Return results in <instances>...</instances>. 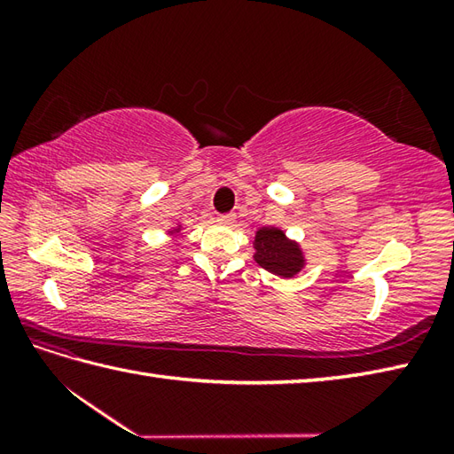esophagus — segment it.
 <instances>
[{
	"instance_id": "34e87169",
	"label": "esophagus",
	"mask_w": 454,
	"mask_h": 454,
	"mask_svg": "<svg viewBox=\"0 0 454 454\" xmlns=\"http://www.w3.org/2000/svg\"><path fill=\"white\" fill-rule=\"evenodd\" d=\"M234 220H236L234 215H218V216H216V222H218V224H222V226L234 224Z\"/></svg>"
}]
</instances>
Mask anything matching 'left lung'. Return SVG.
Returning a JSON list of instances; mask_svg holds the SVG:
<instances>
[{
    "mask_svg": "<svg viewBox=\"0 0 454 454\" xmlns=\"http://www.w3.org/2000/svg\"><path fill=\"white\" fill-rule=\"evenodd\" d=\"M255 262L278 277H294L304 265V257L296 244L288 242L283 230L262 228L255 234Z\"/></svg>",
    "mask_w": 454,
    "mask_h": 454,
    "instance_id": "obj_1",
    "label": "left lung"
}]
</instances>
